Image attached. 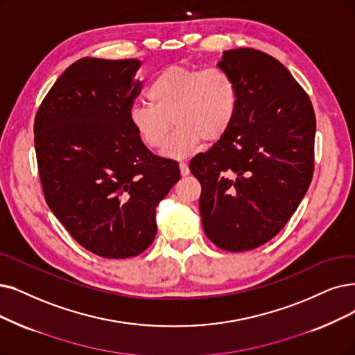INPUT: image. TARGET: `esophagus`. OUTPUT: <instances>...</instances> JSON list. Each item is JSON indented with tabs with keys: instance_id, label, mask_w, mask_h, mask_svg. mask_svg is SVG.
Instances as JSON below:
<instances>
[{
	"instance_id": "esophagus-1",
	"label": "esophagus",
	"mask_w": 355,
	"mask_h": 355,
	"mask_svg": "<svg viewBox=\"0 0 355 355\" xmlns=\"http://www.w3.org/2000/svg\"><path fill=\"white\" fill-rule=\"evenodd\" d=\"M179 168H180V175H182V176H188V175H189V167H188L187 163L180 162V163H179Z\"/></svg>"
}]
</instances>
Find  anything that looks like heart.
I'll return each mask as SVG.
<instances>
[{"label": "heart", "instance_id": "obj_1", "mask_svg": "<svg viewBox=\"0 0 355 355\" xmlns=\"http://www.w3.org/2000/svg\"><path fill=\"white\" fill-rule=\"evenodd\" d=\"M151 105H134L128 119L141 143L151 150L164 147L168 157H183L202 143L221 139L236 119V83L221 68L172 64L160 69L147 87ZM174 122L172 123L171 121Z\"/></svg>", "mask_w": 355, "mask_h": 355}]
</instances>
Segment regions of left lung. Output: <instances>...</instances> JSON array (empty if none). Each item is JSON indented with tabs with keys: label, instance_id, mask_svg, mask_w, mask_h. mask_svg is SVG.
I'll return each mask as SVG.
<instances>
[{
	"label": "left lung",
	"instance_id": "8db88e82",
	"mask_svg": "<svg viewBox=\"0 0 355 355\" xmlns=\"http://www.w3.org/2000/svg\"><path fill=\"white\" fill-rule=\"evenodd\" d=\"M217 67L236 83V119L189 170L201 183L207 237L220 249L245 252L275 237L306 195L316 118L307 93L274 56L230 49Z\"/></svg>",
	"mask_w": 355,
	"mask_h": 355
}]
</instances>
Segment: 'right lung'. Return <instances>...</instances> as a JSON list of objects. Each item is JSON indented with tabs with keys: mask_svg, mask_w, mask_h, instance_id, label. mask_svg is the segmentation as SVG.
I'll use <instances>...</instances> for the list:
<instances>
[{
	"mask_svg": "<svg viewBox=\"0 0 355 355\" xmlns=\"http://www.w3.org/2000/svg\"><path fill=\"white\" fill-rule=\"evenodd\" d=\"M138 60L81 58L35 118L39 178L48 207L77 243L107 259L132 258L157 233L155 207L180 179L130 125L143 84Z\"/></svg>",
	"mask_w": 355,
	"mask_h": 355,
	"instance_id": "1",
	"label": "right lung"
}]
</instances>
